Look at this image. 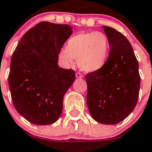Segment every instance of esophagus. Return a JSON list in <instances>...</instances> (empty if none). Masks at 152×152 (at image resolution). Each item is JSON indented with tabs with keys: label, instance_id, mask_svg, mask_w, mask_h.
Returning <instances> with one entry per match:
<instances>
[{
	"label": "esophagus",
	"instance_id": "34e87169",
	"mask_svg": "<svg viewBox=\"0 0 152 152\" xmlns=\"http://www.w3.org/2000/svg\"><path fill=\"white\" fill-rule=\"evenodd\" d=\"M76 77L77 78H82L83 77V75L81 72H77L76 73Z\"/></svg>",
	"mask_w": 152,
	"mask_h": 152
}]
</instances>
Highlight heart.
Here are the masks:
<instances>
[{
    "label": "heart",
    "instance_id": "heart-1",
    "mask_svg": "<svg viewBox=\"0 0 152 152\" xmlns=\"http://www.w3.org/2000/svg\"><path fill=\"white\" fill-rule=\"evenodd\" d=\"M110 53V42L106 34L90 31L70 37L59 57L68 65L74 64V59H77L82 70L95 72L105 66Z\"/></svg>",
    "mask_w": 152,
    "mask_h": 152
}]
</instances>
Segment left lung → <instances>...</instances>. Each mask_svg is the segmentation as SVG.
Returning a JSON list of instances; mask_svg holds the SVG:
<instances>
[{"label": "left lung", "mask_w": 152, "mask_h": 152, "mask_svg": "<svg viewBox=\"0 0 152 152\" xmlns=\"http://www.w3.org/2000/svg\"><path fill=\"white\" fill-rule=\"evenodd\" d=\"M110 42L104 68L86 75L87 106L93 119L107 125L122 122L133 110L139 96V64L130 42L122 33L103 26Z\"/></svg>", "instance_id": "left-lung-1"}]
</instances>
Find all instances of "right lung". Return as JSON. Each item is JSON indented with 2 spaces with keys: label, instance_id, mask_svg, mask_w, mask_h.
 Masks as SVG:
<instances>
[{
  "label": "right lung",
  "instance_id": "obj_1",
  "mask_svg": "<svg viewBox=\"0 0 152 152\" xmlns=\"http://www.w3.org/2000/svg\"><path fill=\"white\" fill-rule=\"evenodd\" d=\"M72 32L67 24L40 22L24 34L12 56L8 85L13 105L33 124H53L61 115L75 72L58 66V54Z\"/></svg>",
  "mask_w": 152,
  "mask_h": 152
}]
</instances>
